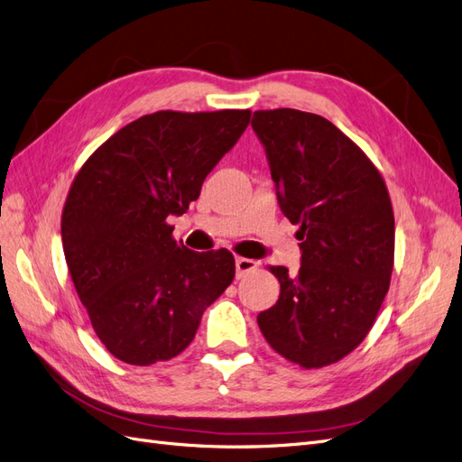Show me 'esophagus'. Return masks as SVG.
I'll return each instance as SVG.
<instances>
[{
  "label": "esophagus",
  "mask_w": 462,
  "mask_h": 462,
  "mask_svg": "<svg viewBox=\"0 0 462 462\" xmlns=\"http://www.w3.org/2000/svg\"><path fill=\"white\" fill-rule=\"evenodd\" d=\"M235 268H236V277H243L245 273L256 270L258 268V262L256 260H250V258H236L235 260Z\"/></svg>",
  "instance_id": "34e87169"
}]
</instances>
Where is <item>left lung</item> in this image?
<instances>
[{
	"instance_id": "obj_1",
	"label": "left lung",
	"mask_w": 462,
	"mask_h": 462,
	"mask_svg": "<svg viewBox=\"0 0 462 462\" xmlns=\"http://www.w3.org/2000/svg\"><path fill=\"white\" fill-rule=\"evenodd\" d=\"M253 129L302 253L297 273L270 268L282 292L258 326L287 360L328 366L362 343L387 295L395 254L389 192L366 153L321 116L254 111Z\"/></svg>"
}]
</instances>
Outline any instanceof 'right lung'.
Instances as JSON below:
<instances>
[{"instance_id":"right-lung-1","label":"right lung","mask_w":462,"mask_h":462,"mask_svg":"<svg viewBox=\"0 0 462 462\" xmlns=\"http://www.w3.org/2000/svg\"><path fill=\"white\" fill-rule=\"evenodd\" d=\"M248 123V109L156 111L109 136L77 173L61 216L67 268L97 339L127 365L183 353L231 285L229 250H189L167 217L200 197Z\"/></svg>"}]
</instances>
